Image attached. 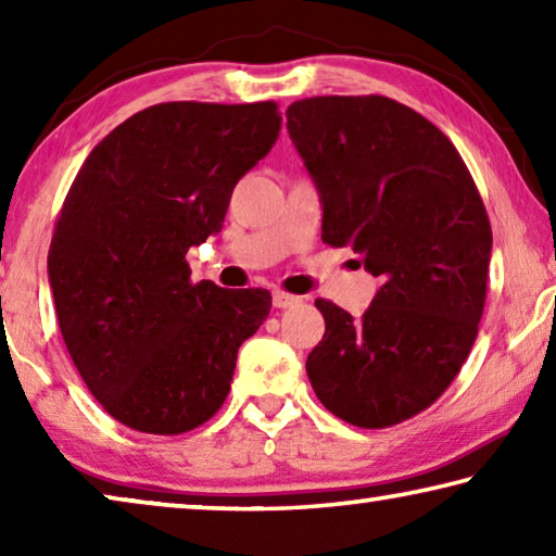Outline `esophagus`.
I'll use <instances>...</instances> for the list:
<instances>
[{
  "instance_id": "34e87169",
  "label": "esophagus",
  "mask_w": 556,
  "mask_h": 556,
  "mask_svg": "<svg viewBox=\"0 0 556 556\" xmlns=\"http://www.w3.org/2000/svg\"><path fill=\"white\" fill-rule=\"evenodd\" d=\"M299 296H294V294H287V291H281V289H277L275 294H271V304H275L277 308H289V306H296L299 304Z\"/></svg>"
}]
</instances>
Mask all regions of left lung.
<instances>
[{"mask_svg": "<svg viewBox=\"0 0 556 556\" xmlns=\"http://www.w3.org/2000/svg\"><path fill=\"white\" fill-rule=\"evenodd\" d=\"M287 129L321 195V240L351 244L380 277L361 318L316 299L326 333L308 380L348 425H400L446 392L473 348L493 244L483 199L444 131L397 100H296Z\"/></svg>", "mask_w": 556, "mask_h": 556, "instance_id": "1", "label": "left lung"}]
</instances>
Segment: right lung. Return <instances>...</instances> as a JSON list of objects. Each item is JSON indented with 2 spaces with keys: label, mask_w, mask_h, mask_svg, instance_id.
Wrapping results in <instances>:
<instances>
[{
  "label": "right lung",
  "mask_w": 556,
  "mask_h": 556,
  "mask_svg": "<svg viewBox=\"0 0 556 556\" xmlns=\"http://www.w3.org/2000/svg\"><path fill=\"white\" fill-rule=\"evenodd\" d=\"M279 127L271 100L162 102L112 129L75 176L49 250L55 316L83 382L125 427L184 434L228 397L271 294L193 285L186 252L220 232Z\"/></svg>",
  "instance_id": "right-lung-1"
}]
</instances>
